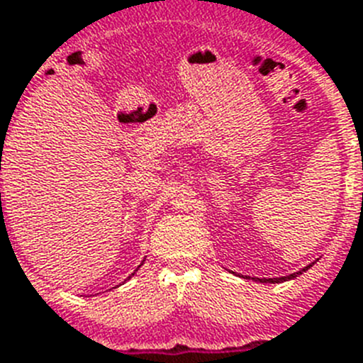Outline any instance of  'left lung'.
<instances>
[{
    "label": "left lung",
    "instance_id": "obj_1",
    "mask_svg": "<svg viewBox=\"0 0 363 363\" xmlns=\"http://www.w3.org/2000/svg\"><path fill=\"white\" fill-rule=\"evenodd\" d=\"M309 267H311V265H307V267H303V269H301V271H298V272H293V274H289V277L264 278V280H262V278H258V281H264V284H280V281H287V280H291V278H296L298 274H301V272H306Z\"/></svg>",
    "mask_w": 363,
    "mask_h": 363
}]
</instances>
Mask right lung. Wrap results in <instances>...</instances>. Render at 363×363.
<instances>
[{
    "label": "right lung",
    "mask_w": 363,
    "mask_h": 363,
    "mask_svg": "<svg viewBox=\"0 0 363 363\" xmlns=\"http://www.w3.org/2000/svg\"><path fill=\"white\" fill-rule=\"evenodd\" d=\"M129 278H130V277H129Z\"/></svg>",
    "instance_id": "right-lung-1"
}]
</instances>
